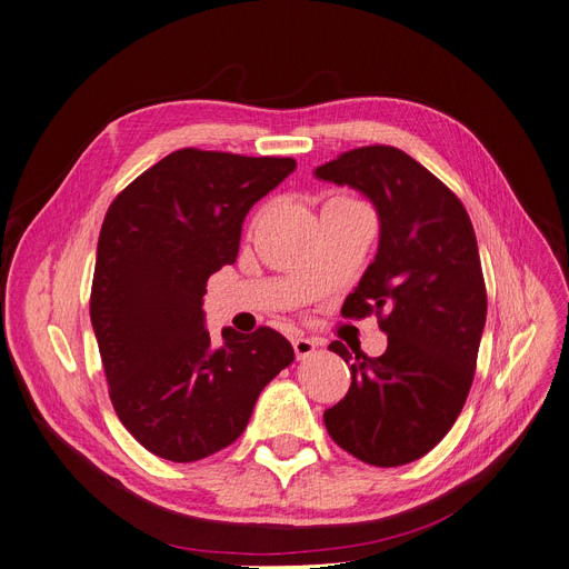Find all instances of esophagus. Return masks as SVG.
Here are the masks:
<instances>
[{
    "label": "esophagus",
    "mask_w": 569,
    "mask_h": 569,
    "mask_svg": "<svg viewBox=\"0 0 569 569\" xmlns=\"http://www.w3.org/2000/svg\"><path fill=\"white\" fill-rule=\"evenodd\" d=\"M292 347H295V356L299 358V360H303V358H308L311 356L313 351H316V340H311V338H303V336H295L292 338Z\"/></svg>",
    "instance_id": "34e87169"
}]
</instances>
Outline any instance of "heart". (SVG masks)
<instances>
[{"mask_svg":"<svg viewBox=\"0 0 569 569\" xmlns=\"http://www.w3.org/2000/svg\"><path fill=\"white\" fill-rule=\"evenodd\" d=\"M342 199H351V197H345V194H338V197H331V199H329V201H342ZM329 201H327V203H329Z\"/></svg>","mask_w":569,"mask_h":569,"instance_id":"obj_1","label":"heart"}]
</instances>
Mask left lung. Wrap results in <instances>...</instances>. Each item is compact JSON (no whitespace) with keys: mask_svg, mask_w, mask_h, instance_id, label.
<instances>
[{"mask_svg":"<svg viewBox=\"0 0 569 569\" xmlns=\"http://www.w3.org/2000/svg\"><path fill=\"white\" fill-rule=\"evenodd\" d=\"M316 174L377 206L379 251L342 318L375 313L388 336L377 358L329 345L349 363L351 386L325 410V425L358 460L397 468L447 436L475 381L488 311L475 227L438 177L390 144L345 151Z\"/></svg>","mask_w":569,"mask_h":569,"instance_id":"obj_1","label":"left lung"}]
</instances>
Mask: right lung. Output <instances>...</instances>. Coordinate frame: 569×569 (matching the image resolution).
<instances>
[{"label":"right lung","instance_id":"right-lung-1","mask_svg":"<svg viewBox=\"0 0 569 569\" xmlns=\"http://www.w3.org/2000/svg\"><path fill=\"white\" fill-rule=\"evenodd\" d=\"M295 159L183 147L136 177L109 206L90 290L109 397L151 453L192 462L244 431L261 390L295 360L270 327H203L206 281L236 263L251 206Z\"/></svg>","mask_w":569,"mask_h":569}]
</instances>
